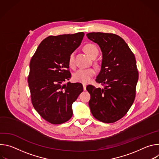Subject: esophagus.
Wrapping results in <instances>:
<instances>
[{
  "label": "esophagus",
  "mask_w": 159,
  "mask_h": 159,
  "mask_svg": "<svg viewBox=\"0 0 159 159\" xmlns=\"http://www.w3.org/2000/svg\"><path fill=\"white\" fill-rule=\"evenodd\" d=\"M83 88H84V90H86V84H83Z\"/></svg>",
  "instance_id": "1"
}]
</instances>
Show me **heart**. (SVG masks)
I'll use <instances>...</instances> for the list:
<instances>
[{"label":"heart","instance_id":"b5f03b06","mask_svg":"<svg viewBox=\"0 0 159 159\" xmlns=\"http://www.w3.org/2000/svg\"><path fill=\"white\" fill-rule=\"evenodd\" d=\"M84 50L85 52L89 55L90 57L95 52L98 53V50L96 47L92 44H86L84 47ZM69 64L70 66L74 67L75 66V54L74 53H72L69 58ZM95 74V71L93 69L89 68V69H80L77 70L73 75V79L75 82H80L82 84H87L89 83L92 77L94 76Z\"/></svg>","mask_w":159,"mask_h":159}]
</instances>
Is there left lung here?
<instances>
[{
    "label": "left lung",
    "mask_w": 159,
    "mask_h": 159,
    "mask_svg": "<svg viewBox=\"0 0 159 159\" xmlns=\"http://www.w3.org/2000/svg\"><path fill=\"white\" fill-rule=\"evenodd\" d=\"M87 38L97 43L102 52L101 70L96 81L104 85H89V105L93 116L111 123L122 118L133 104L139 72L134 54L124 39L112 33H90Z\"/></svg>",
    "instance_id": "8db88e82"
}]
</instances>
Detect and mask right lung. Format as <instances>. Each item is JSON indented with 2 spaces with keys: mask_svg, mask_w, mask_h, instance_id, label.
Masks as SVG:
<instances>
[{
  "mask_svg": "<svg viewBox=\"0 0 159 159\" xmlns=\"http://www.w3.org/2000/svg\"><path fill=\"white\" fill-rule=\"evenodd\" d=\"M83 32L50 36L39 44L30 65L28 85L35 110L48 122L58 125L72 116V104L83 91L80 83L63 84L71 77L69 58L81 44Z\"/></svg>",
  "mask_w": 159,
  "mask_h": 159,
  "instance_id": "add662e5",
  "label": "right lung"
}]
</instances>
